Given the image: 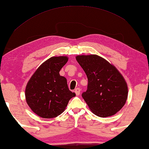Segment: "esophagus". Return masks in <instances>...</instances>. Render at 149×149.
Returning <instances> with one entry per match:
<instances>
[{
  "instance_id": "esophagus-1",
  "label": "esophagus",
  "mask_w": 149,
  "mask_h": 149,
  "mask_svg": "<svg viewBox=\"0 0 149 149\" xmlns=\"http://www.w3.org/2000/svg\"><path fill=\"white\" fill-rule=\"evenodd\" d=\"M74 92H75V94H77V96H79V94H80V89H79V88H76L74 90Z\"/></svg>"
}]
</instances>
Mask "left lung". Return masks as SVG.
<instances>
[{
    "mask_svg": "<svg viewBox=\"0 0 149 149\" xmlns=\"http://www.w3.org/2000/svg\"><path fill=\"white\" fill-rule=\"evenodd\" d=\"M77 61L88 77V89L82 97L94 114L107 117L125 105L128 95L127 83L116 68L96 55H79Z\"/></svg>",
    "mask_w": 149,
    "mask_h": 149,
    "instance_id": "left-lung-1",
    "label": "left lung"
}]
</instances>
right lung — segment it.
Segmentation results:
<instances>
[{
  "label": "right lung",
  "instance_id": "add662e5",
  "mask_svg": "<svg viewBox=\"0 0 149 149\" xmlns=\"http://www.w3.org/2000/svg\"><path fill=\"white\" fill-rule=\"evenodd\" d=\"M68 59L65 56L50 58L37 69L26 85V103L40 117L58 116L64 111L70 98L76 96L68 89L66 79L59 74Z\"/></svg>",
  "mask_w": 149,
  "mask_h": 149
}]
</instances>
